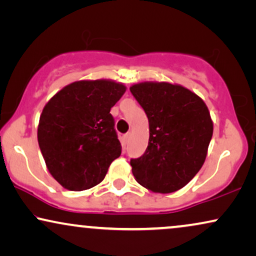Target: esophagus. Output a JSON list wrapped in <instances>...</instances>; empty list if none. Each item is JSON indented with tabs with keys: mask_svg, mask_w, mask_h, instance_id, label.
I'll use <instances>...</instances> for the list:
<instances>
[{
	"mask_svg": "<svg viewBox=\"0 0 256 256\" xmlns=\"http://www.w3.org/2000/svg\"><path fill=\"white\" fill-rule=\"evenodd\" d=\"M124 144H128V138H130V132H128V134H124Z\"/></svg>",
	"mask_w": 256,
	"mask_h": 256,
	"instance_id": "34e87169",
	"label": "esophagus"
}]
</instances>
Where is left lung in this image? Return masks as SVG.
I'll list each match as a JSON object with an SVG mask.
<instances>
[{
	"instance_id": "8db88e82",
	"label": "left lung",
	"mask_w": 256,
	"mask_h": 256,
	"mask_svg": "<svg viewBox=\"0 0 256 256\" xmlns=\"http://www.w3.org/2000/svg\"><path fill=\"white\" fill-rule=\"evenodd\" d=\"M148 119L144 154L132 158L134 178L156 193L182 188L199 172L213 136V122L200 97L180 85L140 83L130 88Z\"/></svg>"
}]
</instances>
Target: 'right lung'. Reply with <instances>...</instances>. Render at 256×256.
Returning a JSON list of instances; mask_svg holds the SVG:
<instances>
[{
	"label": "right lung",
	"mask_w": 256,
	"mask_h": 256,
	"mask_svg": "<svg viewBox=\"0 0 256 256\" xmlns=\"http://www.w3.org/2000/svg\"><path fill=\"white\" fill-rule=\"evenodd\" d=\"M125 90L111 80L74 82L44 106L38 145L48 170L63 187L83 190L98 185L120 156L110 110Z\"/></svg>",
	"instance_id": "right-lung-1"
}]
</instances>
